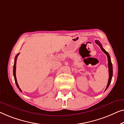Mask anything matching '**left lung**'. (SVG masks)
<instances>
[{"label":"left lung","mask_w":124,"mask_h":124,"mask_svg":"<svg viewBox=\"0 0 124 124\" xmlns=\"http://www.w3.org/2000/svg\"><path fill=\"white\" fill-rule=\"evenodd\" d=\"M95 42L97 43V44L99 45V46H100V48L101 49L103 52H104V53L106 54V55H107V58H108V71H109V79H108V84H107V87H106V90H107V89L108 88L109 84H110L111 82V80H112V75H113V69H112V63H111V58H110V56H109V54L107 52H106L105 50L102 47V44H101V43L99 42V41L98 40H95Z\"/></svg>","instance_id":"left-lung-1"}]
</instances>
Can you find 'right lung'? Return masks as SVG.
<instances>
[{"instance_id": "right-lung-1", "label": "right lung", "mask_w": 124, "mask_h": 124, "mask_svg": "<svg viewBox=\"0 0 124 124\" xmlns=\"http://www.w3.org/2000/svg\"><path fill=\"white\" fill-rule=\"evenodd\" d=\"M20 54V53L17 54L16 55V56L15 57V63H14V66H13V76H14V78H15V83H16V84L17 88L19 89V90H20L21 92H22L21 91V89L20 88V87H19V85L18 84V83H17V79H16V61H17V57H18V55Z\"/></svg>"}]
</instances>
